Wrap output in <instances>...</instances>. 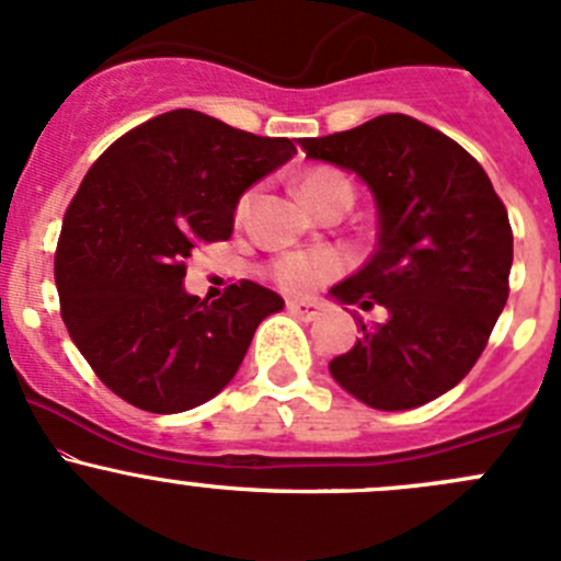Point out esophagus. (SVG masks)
<instances>
[{
	"instance_id": "1",
	"label": "esophagus",
	"mask_w": 561,
	"mask_h": 561,
	"mask_svg": "<svg viewBox=\"0 0 561 561\" xmlns=\"http://www.w3.org/2000/svg\"><path fill=\"white\" fill-rule=\"evenodd\" d=\"M287 309L296 317H301V320H314L320 314V304L314 301H287Z\"/></svg>"
}]
</instances>
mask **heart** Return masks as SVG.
I'll list each match as a JSON object with an SVG mask.
<instances>
[{"label":"heart","mask_w":561,"mask_h":561,"mask_svg":"<svg viewBox=\"0 0 561 561\" xmlns=\"http://www.w3.org/2000/svg\"><path fill=\"white\" fill-rule=\"evenodd\" d=\"M331 192H350L353 195V184L344 173L333 171V168H314L301 179V195L309 206H314L320 197L331 195ZM249 197L244 195L239 201V214H244ZM344 257L331 249H320V252H287L279 254L274 263L268 265V276L274 279L276 287L285 293H312L317 285L333 279L342 274Z\"/></svg>","instance_id":"obj_1"}]
</instances>
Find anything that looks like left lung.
I'll return each instance as SVG.
<instances>
[{
	"mask_svg": "<svg viewBox=\"0 0 561 561\" xmlns=\"http://www.w3.org/2000/svg\"><path fill=\"white\" fill-rule=\"evenodd\" d=\"M301 149L358 173L380 214L377 252L331 296L364 309L380 304L388 320H358L364 336L331 360L333 380L375 410L434 401L478 364L507 304L505 203L469 151L404 113L304 138Z\"/></svg>",
	"mask_w": 561,
	"mask_h": 561,
	"instance_id": "8db88e82",
	"label": "left lung"
}]
</instances>
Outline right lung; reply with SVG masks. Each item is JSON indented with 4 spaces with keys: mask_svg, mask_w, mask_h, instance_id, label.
Instances as JSON below:
<instances>
[{
    "mask_svg": "<svg viewBox=\"0 0 561 561\" xmlns=\"http://www.w3.org/2000/svg\"><path fill=\"white\" fill-rule=\"evenodd\" d=\"M296 144L179 107L113 140L83 175L54 257L61 320L127 404L171 415L214 399L260 322L285 307L249 279L211 304L181 282L186 257L230 239L239 197Z\"/></svg>",
    "mask_w": 561,
    "mask_h": 561,
    "instance_id": "add662e5",
    "label": "right lung"
}]
</instances>
